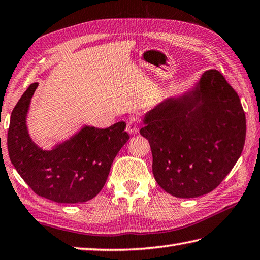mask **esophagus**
<instances>
[{"instance_id": "1", "label": "esophagus", "mask_w": 260, "mask_h": 260, "mask_svg": "<svg viewBox=\"0 0 260 260\" xmlns=\"http://www.w3.org/2000/svg\"><path fill=\"white\" fill-rule=\"evenodd\" d=\"M140 123H141V121H140L139 116H137V115L131 116L128 121V123H126V131H128L131 135L137 134V132L139 131Z\"/></svg>"}]
</instances>
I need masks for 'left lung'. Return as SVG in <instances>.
Instances as JSON below:
<instances>
[{
    "mask_svg": "<svg viewBox=\"0 0 260 260\" xmlns=\"http://www.w3.org/2000/svg\"><path fill=\"white\" fill-rule=\"evenodd\" d=\"M143 122L140 135L149 141L156 182L179 198L218 187L246 140L241 102L217 70L204 72L191 89L159 103Z\"/></svg>",
    "mask_w": 260,
    "mask_h": 260,
    "instance_id": "8db88e82",
    "label": "left lung"
}]
</instances>
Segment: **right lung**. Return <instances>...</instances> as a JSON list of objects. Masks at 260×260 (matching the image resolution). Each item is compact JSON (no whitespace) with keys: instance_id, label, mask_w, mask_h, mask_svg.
Returning a JSON list of instances; mask_svg holds the SVG:
<instances>
[{"instance_id":"1","label":"right lung","mask_w":260,"mask_h":260,"mask_svg":"<svg viewBox=\"0 0 260 260\" xmlns=\"http://www.w3.org/2000/svg\"><path fill=\"white\" fill-rule=\"evenodd\" d=\"M38 84H31L11 113L8 131L10 160L34 192L52 202L77 204L99 194L111 165L129 140L121 121L110 128L84 125L71 138L44 150L31 140L27 113Z\"/></svg>"}]
</instances>
